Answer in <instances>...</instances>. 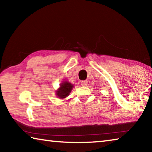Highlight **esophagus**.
Here are the masks:
<instances>
[{"mask_svg": "<svg viewBox=\"0 0 152 152\" xmlns=\"http://www.w3.org/2000/svg\"><path fill=\"white\" fill-rule=\"evenodd\" d=\"M88 84V81L87 80H83L81 82V85L83 86H86Z\"/></svg>", "mask_w": 152, "mask_h": 152, "instance_id": "34e87169", "label": "esophagus"}]
</instances>
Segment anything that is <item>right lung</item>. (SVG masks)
<instances>
[{
  "mask_svg": "<svg viewBox=\"0 0 152 152\" xmlns=\"http://www.w3.org/2000/svg\"><path fill=\"white\" fill-rule=\"evenodd\" d=\"M60 87L56 91V95L60 99H65L70 94V92L72 90L74 85L68 81H64L60 84Z\"/></svg>",
  "mask_w": 152,
  "mask_h": 152,
  "instance_id": "right-lung-1",
  "label": "right lung"
}]
</instances>
